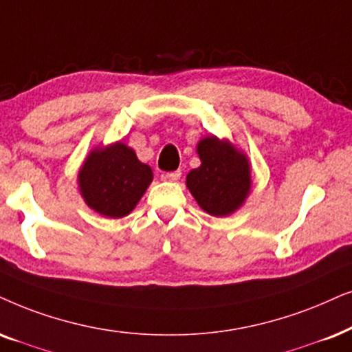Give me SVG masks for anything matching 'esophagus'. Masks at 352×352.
I'll list each match as a JSON object with an SVG mask.
<instances>
[{
    "label": "esophagus",
    "instance_id": "34e87169",
    "mask_svg": "<svg viewBox=\"0 0 352 352\" xmlns=\"http://www.w3.org/2000/svg\"><path fill=\"white\" fill-rule=\"evenodd\" d=\"M165 177L168 181H177L181 177V170H176V171H168Z\"/></svg>",
    "mask_w": 352,
    "mask_h": 352
}]
</instances>
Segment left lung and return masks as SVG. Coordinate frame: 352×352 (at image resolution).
<instances>
[{
	"instance_id": "8db88e82",
	"label": "left lung",
	"mask_w": 352,
	"mask_h": 352,
	"mask_svg": "<svg viewBox=\"0 0 352 352\" xmlns=\"http://www.w3.org/2000/svg\"><path fill=\"white\" fill-rule=\"evenodd\" d=\"M197 152L202 165L186 177L190 194L210 215H230L243 205L250 190L248 158L215 135L200 140Z\"/></svg>"
}]
</instances>
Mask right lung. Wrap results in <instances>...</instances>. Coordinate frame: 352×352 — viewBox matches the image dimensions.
Returning a JSON list of instances; mask_svg holds the SVG:
<instances>
[{
	"label": "right lung",
	"instance_id": "right-lung-1",
	"mask_svg": "<svg viewBox=\"0 0 352 352\" xmlns=\"http://www.w3.org/2000/svg\"><path fill=\"white\" fill-rule=\"evenodd\" d=\"M152 179L150 166L140 163L134 150L121 142L94 150L79 173L82 197L90 208L108 218L129 215Z\"/></svg>",
	"mask_w": 352,
	"mask_h": 352
}]
</instances>
